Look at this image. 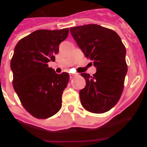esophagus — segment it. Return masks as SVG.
I'll return each mask as SVG.
<instances>
[{
    "instance_id": "obj_1",
    "label": "esophagus",
    "mask_w": 147,
    "mask_h": 147,
    "mask_svg": "<svg viewBox=\"0 0 147 147\" xmlns=\"http://www.w3.org/2000/svg\"><path fill=\"white\" fill-rule=\"evenodd\" d=\"M76 74H70V78H74L76 76Z\"/></svg>"
}]
</instances>
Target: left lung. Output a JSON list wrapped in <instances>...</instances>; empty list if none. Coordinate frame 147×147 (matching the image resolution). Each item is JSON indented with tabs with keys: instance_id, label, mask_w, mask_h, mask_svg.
I'll list each match as a JSON object with an SVG mask.
<instances>
[{
	"instance_id": "left-lung-1",
	"label": "left lung",
	"mask_w": 147,
	"mask_h": 147,
	"mask_svg": "<svg viewBox=\"0 0 147 147\" xmlns=\"http://www.w3.org/2000/svg\"><path fill=\"white\" fill-rule=\"evenodd\" d=\"M72 37L96 67L93 76L81 74L86 85L80 91L83 107L93 113L107 112L119 102L127 73L126 49L113 30L96 24L70 28Z\"/></svg>"
}]
</instances>
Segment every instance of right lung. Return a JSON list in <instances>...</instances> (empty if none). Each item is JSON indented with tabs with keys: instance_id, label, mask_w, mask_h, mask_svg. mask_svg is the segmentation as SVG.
I'll use <instances>...</instances> for the list:
<instances>
[{
	"instance_id": "add662e5",
	"label": "right lung",
	"mask_w": 147,
	"mask_h": 147,
	"mask_svg": "<svg viewBox=\"0 0 147 147\" xmlns=\"http://www.w3.org/2000/svg\"><path fill=\"white\" fill-rule=\"evenodd\" d=\"M68 28L37 30L17 43L11 58L13 87L24 108L37 119H48L62 106L69 74H56L48 62L55 61Z\"/></svg>"
}]
</instances>
